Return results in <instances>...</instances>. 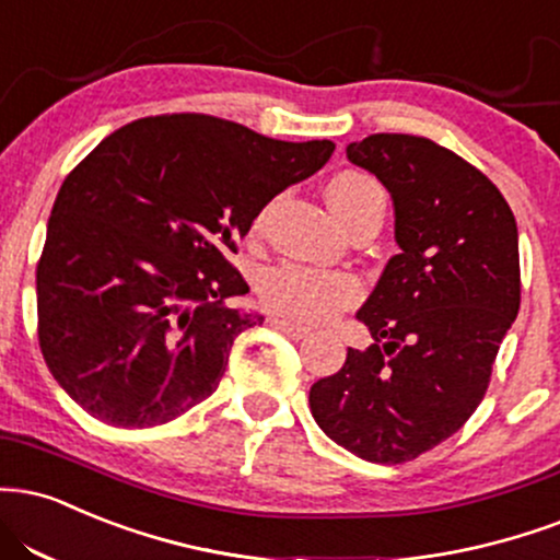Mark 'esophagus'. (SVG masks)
Instances as JSON below:
<instances>
[{
	"label": "esophagus",
	"instance_id": "34e87169",
	"mask_svg": "<svg viewBox=\"0 0 560 560\" xmlns=\"http://www.w3.org/2000/svg\"><path fill=\"white\" fill-rule=\"evenodd\" d=\"M271 326L279 328V331H284L287 336H292V339H305V336L310 334V328L298 326V323H292L287 318H271Z\"/></svg>",
	"mask_w": 560,
	"mask_h": 560
}]
</instances>
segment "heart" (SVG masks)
I'll list each match as a JSON object with an SVG mask.
<instances>
[{
	"mask_svg": "<svg viewBox=\"0 0 560 560\" xmlns=\"http://www.w3.org/2000/svg\"><path fill=\"white\" fill-rule=\"evenodd\" d=\"M328 203L345 221L347 229L365 215H381L386 208V192L378 179L365 172H341L328 182ZM260 226V221H258ZM362 294L357 276L347 271H323L305 262H279L258 279V298L262 307L281 318L315 326L336 318L341 310L354 305Z\"/></svg>",
	"mask_w": 560,
	"mask_h": 560,
	"instance_id": "b5f03b06",
	"label": "heart"
}]
</instances>
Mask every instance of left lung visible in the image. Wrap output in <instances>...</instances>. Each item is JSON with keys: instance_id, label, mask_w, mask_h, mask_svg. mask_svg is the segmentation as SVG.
<instances>
[{"instance_id": "left-lung-1", "label": "left lung", "mask_w": 560, "mask_h": 560, "mask_svg": "<svg viewBox=\"0 0 560 560\" xmlns=\"http://www.w3.org/2000/svg\"><path fill=\"white\" fill-rule=\"evenodd\" d=\"M347 159L390 192L399 253L357 310L373 345L313 383L310 412L360 459L401 464L454 435L488 390L522 300L516 219L480 170L428 138L368 135Z\"/></svg>"}]
</instances>
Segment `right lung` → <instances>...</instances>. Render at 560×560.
<instances>
[{"label":"right lung","mask_w":560,"mask_h":560,"mask_svg":"<svg viewBox=\"0 0 560 560\" xmlns=\"http://www.w3.org/2000/svg\"><path fill=\"white\" fill-rule=\"evenodd\" d=\"M208 114L112 132L67 174L36 268L54 381L114 428L164 425L219 388L234 339L262 323L229 262L255 215L331 159Z\"/></svg>","instance_id":"obj_1"}]
</instances>
